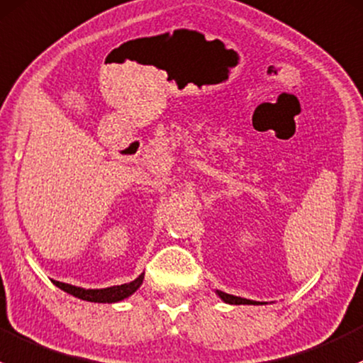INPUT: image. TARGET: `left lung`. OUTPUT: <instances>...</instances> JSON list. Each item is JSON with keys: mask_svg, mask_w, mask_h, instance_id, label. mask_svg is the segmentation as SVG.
I'll list each match as a JSON object with an SVG mask.
<instances>
[{"mask_svg": "<svg viewBox=\"0 0 363 363\" xmlns=\"http://www.w3.org/2000/svg\"><path fill=\"white\" fill-rule=\"evenodd\" d=\"M218 295L223 298V301L229 302V304H259V302H255V301H248V298L236 297V295H229L225 292H218Z\"/></svg>", "mask_w": 363, "mask_h": 363, "instance_id": "1", "label": "left lung"}]
</instances>
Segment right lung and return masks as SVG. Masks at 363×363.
Here are the masks:
<instances>
[{
  "instance_id": "right-lung-1",
  "label": "right lung",
  "mask_w": 363,
  "mask_h": 363,
  "mask_svg": "<svg viewBox=\"0 0 363 363\" xmlns=\"http://www.w3.org/2000/svg\"><path fill=\"white\" fill-rule=\"evenodd\" d=\"M141 283H143V274L130 283H124V285L110 286V289H101V290H85V289H80V286H73V285H68V283H61V281H54V285L59 286L61 290H65V292L74 295V297L84 298V301H89V302H118L122 301V298L129 297L130 294L136 292V290L140 289Z\"/></svg>"
}]
</instances>
